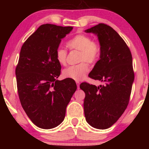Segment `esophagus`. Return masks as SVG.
<instances>
[{"label": "esophagus", "instance_id": "esophagus-1", "mask_svg": "<svg viewBox=\"0 0 149 149\" xmlns=\"http://www.w3.org/2000/svg\"><path fill=\"white\" fill-rule=\"evenodd\" d=\"M76 83H77V88L79 89V86H80V82H79V81H77Z\"/></svg>", "mask_w": 149, "mask_h": 149}]
</instances>
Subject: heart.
Returning <instances> with one entry per match:
<instances>
[{"mask_svg": "<svg viewBox=\"0 0 149 149\" xmlns=\"http://www.w3.org/2000/svg\"><path fill=\"white\" fill-rule=\"evenodd\" d=\"M66 46L70 50L79 51V62L77 65H73L65 68L62 72L64 78L79 81L83 80L89 71V65L95 64L100 56L101 49L99 42L91 39V36L85 34H78L72 36L66 42ZM56 58L61 65H65L67 59V50L62 47L57 48Z\"/></svg>", "mask_w": 149, "mask_h": 149, "instance_id": "1", "label": "heart"}]
</instances>
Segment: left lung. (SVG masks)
<instances>
[{"mask_svg":"<svg viewBox=\"0 0 149 149\" xmlns=\"http://www.w3.org/2000/svg\"><path fill=\"white\" fill-rule=\"evenodd\" d=\"M85 32L97 34L101 49L100 59L89 77L105 84L80 85L85 93V117L91 126L104 130L117 122L129 104L134 80L132 56L124 40L110 26L100 23Z\"/></svg>","mask_w":149,"mask_h":149,"instance_id":"obj_1","label":"left lung"}]
</instances>
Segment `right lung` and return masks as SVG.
Listing matches in <instances>:
<instances>
[{
  "instance_id": "obj_1",
  "label": "right lung",
  "mask_w": 149,
  "mask_h": 149,
  "mask_svg": "<svg viewBox=\"0 0 149 149\" xmlns=\"http://www.w3.org/2000/svg\"><path fill=\"white\" fill-rule=\"evenodd\" d=\"M72 26L42 24L24 42L15 68L22 107L32 123L52 129L64 121L67 105L77 90L70 79L58 81L61 65L56 51Z\"/></svg>"
}]
</instances>
